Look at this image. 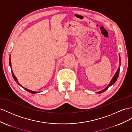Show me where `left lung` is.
<instances>
[{"instance_id":"8db88e82","label":"left lung","mask_w":132,"mask_h":132,"mask_svg":"<svg viewBox=\"0 0 132 132\" xmlns=\"http://www.w3.org/2000/svg\"><path fill=\"white\" fill-rule=\"evenodd\" d=\"M119 70H120V69H118V71H117V72H116V75H114V76L113 77V78L112 79V80H111V81H110V83L109 84V85H108L106 88H105L104 89H103V90H102L101 91H100V92H99L98 93H99V94H100V93H103V92H104L105 91H106L108 88H109V87H110V86H111L112 85H113V84L116 82V81H117V79H118V76H119Z\"/></svg>"}]
</instances>
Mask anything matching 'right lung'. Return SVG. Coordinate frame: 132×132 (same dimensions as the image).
Listing matches in <instances>:
<instances>
[{"instance_id":"1","label":"right lung","mask_w":132,"mask_h":132,"mask_svg":"<svg viewBox=\"0 0 132 132\" xmlns=\"http://www.w3.org/2000/svg\"><path fill=\"white\" fill-rule=\"evenodd\" d=\"M9 64H10V66L11 67V57H9ZM11 70H12V76H13V79H14V80L15 81V82L17 83L19 85H20L22 87H23V89H25L26 90H27V92H28L29 93H32V94H36V93H38V92H33V91H32V90H28V89H26V88H25V87H23V86H22L21 84H20L19 82H18V80H17V79L16 78V77L14 76V73H13V71H12V68H11Z\"/></svg>"}]
</instances>
